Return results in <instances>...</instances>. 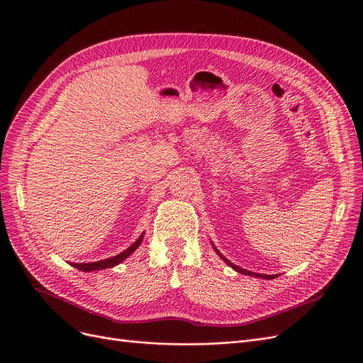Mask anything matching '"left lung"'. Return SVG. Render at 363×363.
<instances>
[{
	"label": "left lung",
	"mask_w": 363,
	"mask_h": 363,
	"mask_svg": "<svg viewBox=\"0 0 363 363\" xmlns=\"http://www.w3.org/2000/svg\"><path fill=\"white\" fill-rule=\"evenodd\" d=\"M216 252L220 255V257H221V259H224L231 268H234V269H236V271H239V272H242V274H246V275H253V277H262V279H267V280H272V279H275V277L277 275H261V274H255V272H250V271H246V269H243V268H239V267H236V265H233L230 261H227L224 257H223V255L216 249Z\"/></svg>",
	"instance_id": "8db88e82"
}]
</instances>
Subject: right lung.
<instances>
[{
    "label": "right lung",
    "instance_id": "add662e5",
    "mask_svg": "<svg viewBox=\"0 0 363 363\" xmlns=\"http://www.w3.org/2000/svg\"><path fill=\"white\" fill-rule=\"evenodd\" d=\"M142 239H143V236H140L130 247H127L124 252L116 255V257H113V258L104 259V261H98V262H88V264H73V262H72V267H74V268H77V269H80V271H84V272L96 271V269H104V268H111V267L120 264L121 261H124L127 257H129V255H132V253L139 247Z\"/></svg>",
    "mask_w": 363,
    "mask_h": 363
}]
</instances>
